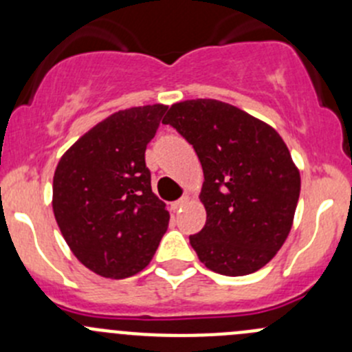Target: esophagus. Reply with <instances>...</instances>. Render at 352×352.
I'll return each mask as SVG.
<instances>
[{
    "label": "esophagus",
    "instance_id": "1",
    "mask_svg": "<svg viewBox=\"0 0 352 352\" xmlns=\"http://www.w3.org/2000/svg\"><path fill=\"white\" fill-rule=\"evenodd\" d=\"M187 202H189V196H182L180 199H177L175 202H172V208L179 209V208H182V206H186Z\"/></svg>",
    "mask_w": 352,
    "mask_h": 352
}]
</instances>
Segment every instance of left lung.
<instances>
[{"instance_id": "left-lung-1", "label": "left lung", "mask_w": 352, "mask_h": 352, "mask_svg": "<svg viewBox=\"0 0 352 352\" xmlns=\"http://www.w3.org/2000/svg\"><path fill=\"white\" fill-rule=\"evenodd\" d=\"M163 124L192 144L204 172L206 225L190 245L199 261L223 276L264 267L291 230L300 172L285 141L250 113L212 98L180 102Z\"/></svg>"}]
</instances>
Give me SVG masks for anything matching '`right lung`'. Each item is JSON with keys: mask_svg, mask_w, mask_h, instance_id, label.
I'll return each mask as SVG.
<instances>
[{"mask_svg": "<svg viewBox=\"0 0 352 352\" xmlns=\"http://www.w3.org/2000/svg\"><path fill=\"white\" fill-rule=\"evenodd\" d=\"M165 105L112 113L59 160L52 182L56 221L78 261L104 278L143 271L170 214L151 190L144 151Z\"/></svg>", "mask_w": 352, "mask_h": 352, "instance_id": "obj_1", "label": "right lung"}]
</instances>
